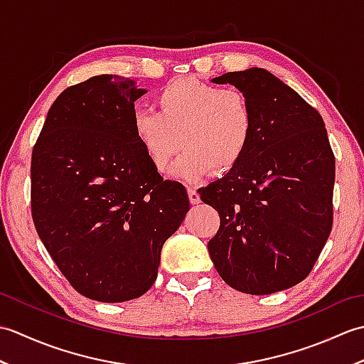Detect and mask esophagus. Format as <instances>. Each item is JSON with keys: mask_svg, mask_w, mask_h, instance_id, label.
Here are the masks:
<instances>
[{"mask_svg": "<svg viewBox=\"0 0 364 364\" xmlns=\"http://www.w3.org/2000/svg\"><path fill=\"white\" fill-rule=\"evenodd\" d=\"M188 194H189V202L192 205H198L200 203V196H198V192L196 189H189Z\"/></svg>", "mask_w": 364, "mask_h": 364, "instance_id": "34e87169", "label": "esophagus"}]
</instances>
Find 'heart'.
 Segmentation results:
<instances>
[{"instance_id": "b5f03b06", "label": "heart", "mask_w": 364, "mask_h": 364, "mask_svg": "<svg viewBox=\"0 0 364 364\" xmlns=\"http://www.w3.org/2000/svg\"><path fill=\"white\" fill-rule=\"evenodd\" d=\"M154 111H137L133 133L158 173H166L178 150H186L173 167V176L197 183L215 173H228L245 156L255 133L249 97L237 89L192 78L167 82L154 95Z\"/></svg>"}]
</instances>
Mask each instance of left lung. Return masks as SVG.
I'll return each mask as SVG.
<instances>
[{"label": "left lung", "instance_id": "8db88e82", "mask_svg": "<svg viewBox=\"0 0 364 364\" xmlns=\"http://www.w3.org/2000/svg\"><path fill=\"white\" fill-rule=\"evenodd\" d=\"M249 97L255 133L244 159L198 189L220 215L208 252L222 280L253 296L300 283L333 223L335 156L321 114L264 68L211 80Z\"/></svg>", "mask_w": 364, "mask_h": 364}]
</instances>
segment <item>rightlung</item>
Here are the masks:
<instances>
[{
	"label": "right lung",
	"mask_w": 364,
	"mask_h": 364,
	"mask_svg": "<svg viewBox=\"0 0 364 364\" xmlns=\"http://www.w3.org/2000/svg\"><path fill=\"white\" fill-rule=\"evenodd\" d=\"M134 81L98 75L50 107L31 161L38 237L84 297L119 304L158 277L161 250L189 211L181 183L164 181L133 133Z\"/></svg>",
	"instance_id": "add662e5"
}]
</instances>
